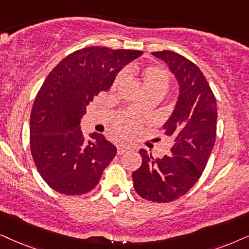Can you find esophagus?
I'll use <instances>...</instances> for the list:
<instances>
[{
    "label": "esophagus",
    "instance_id": "1",
    "mask_svg": "<svg viewBox=\"0 0 249 249\" xmlns=\"http://www.w3.org/2000/svg\"><path fill=\"white\" fill-rule=\"evenodd\" d=\"M128 149H130V146H125V144H118V146H117V154H118V155H122V154L127 152Z\"/></svg>",
    "mask_w": 249,
    "mask_h": 249
}]
</instances>
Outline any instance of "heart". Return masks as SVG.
<instances>
[{
    "instance_id": "b5f03b06",
    "label": "heart",
    "mask_w": 249,
    "mask_h": 249,
    "mask_svg": "<svg viewBox=\"0 0 249 249\" xmlns=\"http://www.w3.org/2000/svg\"><path fill=\"white\" fill-rule=\"evenodd\" d=\"M139 75L142 80L143 88L146 92H152V90H163L165 92L170 83V75L165 69L156 65H147L143 69H139L134 65L125 69V71L121 72L117 75L112 85V89H117L121 85L124 83L126 77H137ZM114 125L116 131L121 135L127 137L133 133V132L139 127L140 121L132 115L131 112H122L117 115L114 119Z\"/></svg>"
}]
</instances>
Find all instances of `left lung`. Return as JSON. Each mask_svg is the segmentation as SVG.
I'll return each mask as SVG.
<instances>
[{"label":"left lung","instance_id":"8db88e82","mask_svg":"<svg viewBox=\"0 0 249 249\" xmlns=\"http://www.w3.org/2000/svg\"><path fill=\"white\" fill-rule=\"evenodd\" d=\"M152 54L168 65L178 83L177 102L163 125L174 144L171 154L161 159L141 149L142 163L132 179L142 199L166 203L186 194L202 175L215 146L217 107L208 81L194 63L170 50Z\"/></svg>","mask_w":249,"mask_h":249}]
</instances>
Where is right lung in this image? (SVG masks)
<instances>
[{
  "label": "right lung",
  "instance_id": "add662e5",
  "mask_svg": "<svg viewBox=\"0 0 249 249\" xmlns=\"http://www.w3.org/2000/svg\"><path fill=\"white\" fill-rule=\"evenodd\" d=\"M140 50L87 47L62 59L43 81L30 119V144L37 171L53 190L80 195L99 184L117 154L105 135L85 139L80 121L94 96L107 92Z\"/></svg>",
  "mask_w": 249,
  "mask_h": 249
}]
</instances>
